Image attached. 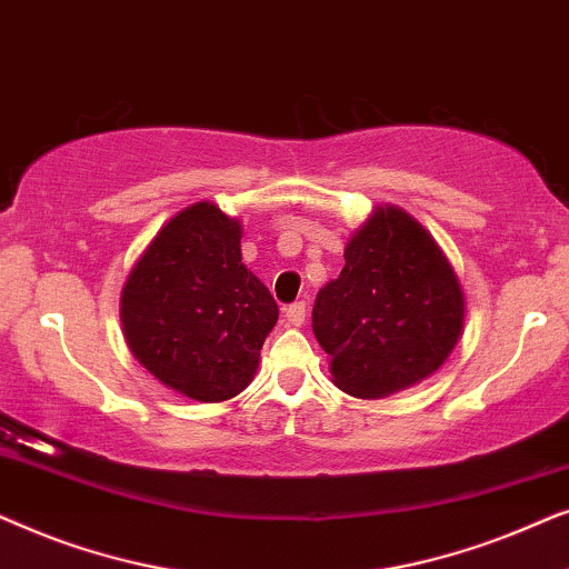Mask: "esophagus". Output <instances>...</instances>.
<instances>
[{"label": "esophagus", "mask_w": 569, "mask_h": 569, "mask_svg": "<svg viewBox=\"0 0 569 569\" xmlns=\"http://www.w3.org/2000/svg\"><path fill=\"white\" fill-rule=\"evenodd\" d=\"M284 316L292 326H302V321H306V302H292V306H287Z\"/></svg>", "instance_id": "34e87169"}]
</instances>
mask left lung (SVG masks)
Instances as JSON below:
<instances>
[{"label":"left lung","instance_id":"8db88e82","mask_svg":"<svg viewBox=\"0 0 569 569\" xmlns=\"http://www.w3.org/2000/svg\"><path fill=\"white\" fill-rule=\"evenodd\" d=\"M461 329L453 269L430 232L396 207H378L349 238L345 269L313 306L333 383L357 399H383L432 376Z\"/></svg>","mask_w":569,"mask_h":569}]
</instances>
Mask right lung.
Wrapping results in <instances>:
<instances>
[{"instance_id":"1","label":"right lung","mask_w":569,"mask_h":569,"mask_svg":"<svg viewBox=\"0 0 569 569\" xmlns=\"http://www.w3.org/2000/svg\"><path fill=\"white\" fill-rule=\"evenodd\" d=\"M279 308L240 259V222L199 201L178 212L121 292L127 345L160 383L197 401L238 396Z\"/></svg>"}]
</instances>
